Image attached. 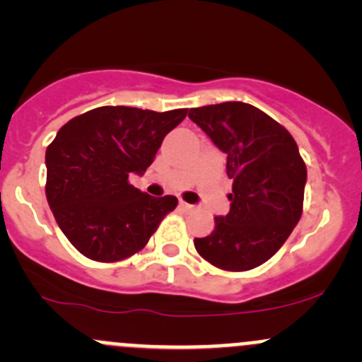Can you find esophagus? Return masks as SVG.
I'll return each instance as SVG.
<instances>
[{
    "label": "esophagus",
    "mask_w": 362,
    "mask_h": 362,
    "mask_svg": "<svg viewBox=\"0 0 362 362\" xmlns=\"http://www.w3.org/2000/svg\"><path fill=\"white\" fill-rule=\"evenodd\" d=\"M180 208L184 211H192L196 206H194V204H189V203H185V202H180Z\"/></svg>",
    "instance_id": "esophagus-1"
}]
</instances>
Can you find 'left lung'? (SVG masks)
<instances>
[{
	"label": "left lung",
	"instance_id": "obj_1",
	"mask_svg": "<svg viewBox=\"0 0 362 362\" xmlns=\"http://www.w3.org/2000/svg\"><path fill=\"white\" fill-rule=\"evenodd\" d=\"M192 122L228 156L231 208L194 247L226 272L257 268L279 252L303 214L306 164L289 131L242 101L191 108Z\"/></svg>",
	"mask_w": 362,
	"mask_h": 362
}]
</instances>
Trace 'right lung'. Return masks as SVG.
I'll return each mask as SVG.
<instances>
[{"label":"right lung","instance_id":"add662e5","mask_svg":"<svg viewBox=\"0 0 362 362\" xmlns=\"http://www.w3.org/2000/svg\"><path fill=\"white\" fill-rule=\"evenodd\" d=\"M187 115L133 107H100L73 117L47 147L45 194L73 247L98 262H117L144 249L175 196L152 198L129 184L144 173L164 136Z\"/></svg>","mask_w":362,"mask_h":362}]
</instances>
